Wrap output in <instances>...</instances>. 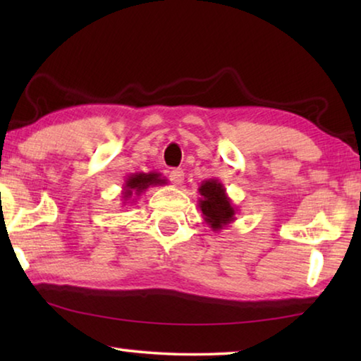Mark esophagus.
I'll use <instances>...</instances> for the list:
<instances>
[{"label":"esophagus","mask_w":361,"mask_h":361,"mask_svg":"<svg viewBox=\"0 0 361 361\" xmlns=\"http://www.w3.org/2000/svg\"><path fill=\"white\" fill-rule=\"evenodd\" d=\"M170 181H172L175 186H180L181 183L185 181V172H183L181 169H173L172 172H170Z\"/></svg>","instance_id":"obj_1"}]
</instances>
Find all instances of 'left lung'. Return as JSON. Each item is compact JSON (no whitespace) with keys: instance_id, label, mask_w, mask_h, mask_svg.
<instances>
[{"instance_id":"1","label":"left lung","mask_w":361,"mask_h":361,"mask_svg":"<svg viewBox=\"0 0 361 361\" xmlns=\"http://www.w3.org/2000/svg\"><path fill=\"white\" fill-rule=\"evenodd\" d=\"M199 209L202 212L204 221L212 231L226 229L234 223L237 207L232 204L221 181L215 178L205 180L199 186Z\"/></svg>"}]
</instances>
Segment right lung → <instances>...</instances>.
<instances>
[{
  "mask_svg": "<svg viewBox=\"0 0 361 361\" xmlns=\"http://www.w3.org/2000/svg\"><path fill=\"white\" fill-rule=\"evenodd\" d=\"M167 180L161 178V173L157 172H149V173H130L127 176L124 185H122V204H129V200H135V197L142 195L146 189L151 186H162L166 185Z\"/></svg>",
  "mask_w": 361,
  "mask_h": 361,
  "instance_id": "add662e5",
  "label": "right lung"
}]
</instances>
